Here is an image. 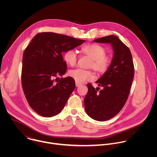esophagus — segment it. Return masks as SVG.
<instances>
[{
    "label": "esophagus",
    "instance_id": "34e87169",
    "mask_svg": "<svg viewBox=\"0 0 157 157\" xmlns=\"http://www.w3.org/2000/svg\"><path fill=\"white\" fill-rule=\"evenodd\" d=\"M81 85V84L78 83V82H76V87H79V86H80Z\"/></svg>",
    "mask_w": 157,
    "mask_h": 157
}]
</instances>
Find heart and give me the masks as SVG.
Listing matches in <instances>:
<instances>
[{"label":"heart","instance_id":"1","mask_svg":"<svg viewBox=\"0 0 157 157\" xmlns=\"http://www.w3.org/2000/svg\"><path fill=\"white\" fill-rule=\"evenodd\" d=\"M81 52L91 59L88 67L93 69L98 75H102L109 69L112 63V56L106 53V48L104 47L97 43H89L82 47ZM78 59V53L74 49L67 50L63 55L64 61L71 66L76 64ZM68 74L78 83L91 81L94 78V73L91 70L77 68L69 71Z\"/></svg>","mask_w":157,"mask_h":157}]
</instances>
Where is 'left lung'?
<instances>
[{"instance_id": "obj_1", "label": "left lung", "mask_w": 157, "mask_h": 157, "mask_svg": "<svg viewBox=\"0 0 157 157\" xmlns=\"http://www.w3.org/2000/svg\"><path fill=\"white\" fill-rule=\"evenodd\" d=\"M110 43L114 56L108 71L96 82L102 87L95 89L87 84L84 98L87 115L98 121H105L116 116L124 106L134 76V65L129 48L117 36L109 35L94 40Z\"/></svg>"}]
</instances>
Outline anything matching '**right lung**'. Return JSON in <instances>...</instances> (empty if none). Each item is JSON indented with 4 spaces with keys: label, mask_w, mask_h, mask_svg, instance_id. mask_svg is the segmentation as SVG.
Returning a JSON list of instances; mask_svg holds the SVG:
<instances>
[{
    "label": "right lung",
    "mask_w": 157,
    "mask_h": 157,
    "mask_svg": "<svg viewBox=\"0 0 157 157\" xmlns=\"http://www.w3.org/2000/svg\"><path fill=\"white\" fill-rule=\"evenodd\" d=\"M85 40L53 32L37 33L25 48L21 69V85L27 101L39 115L51 117L59 114L75 89L71 77L62 76L67 65L63 52Z\"/></svg>",
    "instance_id": "add662e5"
}]
</instances>
